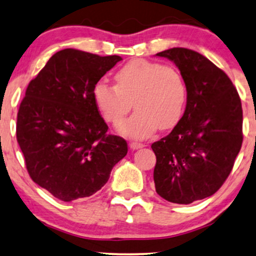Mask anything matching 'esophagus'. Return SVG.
Instances as JSON below:
<instances>
[{"label":"esophagus","mask_w":256,"mask_h":256,"mask_svg":"<svg viewBox=\"0 0 256 256\" xmlns=\"http://www.w3.org/2000/svg\"><path fill=\"white\" fill-rule=\"evenodd\" d=\"M129 146H130V149H132V150H138V149L143 148V146H144V144H143V143L132 141V142L129 143Z\"/></svg>","instance_id":"34e87169"}]
</instances>
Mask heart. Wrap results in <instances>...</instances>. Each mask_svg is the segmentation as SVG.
<instances>
[{"mask_svg":"<svg viewBox=\"0 0 256 256\" xmlns=\"http://www.w3.org/2000/svg\"><path fill=\"white\" fill-rule=\"evenodd\" d=\"M115 86L96 84L93 98L104 120L118 124L132 106L136 112L118 126L129 138H142L155 129L174 127L183 114L186 87L177 70L146 59H134L114 76Z\"/></svg>","mask_w":256,"mask_h":256,"instance_id":"heart-1","label":"heart"}]
</instances>
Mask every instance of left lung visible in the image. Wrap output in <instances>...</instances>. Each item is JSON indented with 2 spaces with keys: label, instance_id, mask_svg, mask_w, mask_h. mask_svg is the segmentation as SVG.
Masks as SVG:
<instances>
[{
  "label": "left lung",
  "instance_id": "left-lung-1",
  "mask_svg": "<svg viewBox=\"0 0 256 256\" xmlns=\"http://www.w3.org/2000/svg\"><path fill=\"white\" fill-rule=\"evenodd\" d=\"M156 56L174 62L186 87V107L172 132L152 143L154 182L160 197L191 204L219 190L242 144V108L233 82L198 52L174 48Z\"/></svg>",
  "mask_w": 256,
  "mask_h": 256
}]
</instances>
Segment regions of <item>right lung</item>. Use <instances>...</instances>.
<instances>
[{
    "mask_svg": "<svg viewBox=\"0 0 256 256\" xmlns=\"http://www.w3.org/2000/svg\"><path fill=\"white\" fill-rule=\"evenodd\" d=\"M120 60L76 48L58 51L20 102L16 136L28 172L62 202L99 191L127 155V142L107 134L93 98L96 84Z\"/></svg>",
    "mask_w": 256,
    "mask_h": 256,
    "instance_id": "obj_1",
    "label": "right lung"
}]
</instances>
